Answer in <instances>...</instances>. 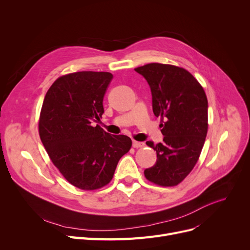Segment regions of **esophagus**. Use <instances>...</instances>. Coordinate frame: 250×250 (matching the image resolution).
I'll use <instances>...</instances> for the list:
<instances>
[{"label":"esophagus","instance_id":"esophagus-1","mask_svg":"<svg viewBox=\"0 0 250 250\" xmlns=\"http://www.w3.org/2000/svg\"><path fill=\"white\" fill-rule=\"evenodd\" d=\"M144 146V143L138 142V141H133V147L134 148H142Z\"/></svg>","mask_w":250,"mask_h":250}]
</instances>
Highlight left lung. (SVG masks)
I'll return each mask as SVG.
<instances>
[{
    "label": "left lung",
    "instance_id": "obj_1",
    "mask_svg": "<svg viewBox=\"0 0 250 250\" xmlns=\"http://www.w3.org/2000/svg\"><path fill=\"white\" fill-rule=\"evenodd\" d=\"M148 82L156 117H161L163 142L146 144L157 153L154 166L144 173L161 187L185 179L198 162L208 132V99L196 79L187 70L152 62L135 69Z\"/></svg>",
    "mask_w": 250,
    "mask_h": 250
}]
</instances>
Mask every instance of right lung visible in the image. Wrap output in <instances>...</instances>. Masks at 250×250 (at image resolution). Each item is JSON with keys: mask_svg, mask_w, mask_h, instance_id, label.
I'll use <instances>...</instances> for the list:
<instances>
[{"mask_svg": "<svg viewBox=\"0 0 250 250\" xmlns=\"http://www.w3.org/2000/svg\"><path fill=\"white\" fill-rule=\"evenodd\" d=\"M107 72H77L50 86L39 117V136L50 160L74 187L93 190L112 179L132 147L125 135H110L100 122L103 97L112 80Z\"/></svg>", "mask_w": 250, "mask_h": 250, "instance_id": "1", "label": "right lung"}]
</instances>
